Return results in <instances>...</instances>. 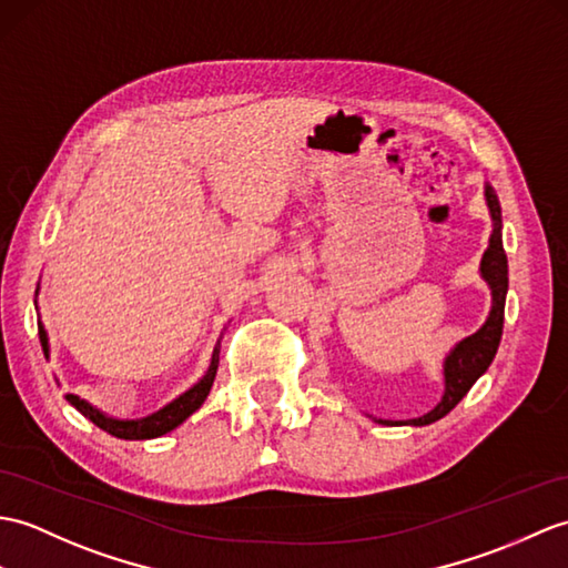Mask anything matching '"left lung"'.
Wrapping results in <instances>:
<instances>
[{
	"label": "left lung",
	"instance_id": "obj_1",
	"mask_svg": "<svg viewBox=\"0 0 568 568\" xmlns=\"http://www.w3.org/2000/svg\"><path fill=\"white\" fill-rule=\"evenodd\" d=\"M486 195V205H489V213L494 220V232L489 246L481 256V278L486 285L491 287V312L486 316V322L477 334H471L467 338L459 341V344L447 353L445 365H443V375H445V392L438 406L430 408L428 414L418 416V418H408V420H382L377 418V424L385 426H428L433 420L443 418L445 414H450L453 408L463 402L465 394L471 389L474 382H477L494 361V355L500 344V334H504V310H506V293H508V258L504 252V240H500V205L494 189L486 183L484 189Z\"/></svg>",
	"mask_w": 568,
	"mask_h": 568
}]
</instances>
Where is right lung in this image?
Returning <instances> with one entry per match:
<instances>
[{
    "label": "right lung",
    "instance_id": "add662e5",
    "mask_svg": "<svg viewBox=\"0 0 568 568\" xmlns=\"http://www.w3.org/2000/svg\"><path fill=\"white\" fill-rule=\"evenodd\" d=\"M38 336H41V346L43 353L48 355V334L43 324L38 322ZM217 363H220V341L213 351V358H210V367L207 373L195 382V385L183 392L181 397H176L171 404H166L160 412H154L144 418H135V420H121V418H111L105 416L103 412H99L97 406H91L89 402L79 399L77 394H68V402L77 408L79 414L87 416L91 424L99 426L101 430L115 435V438L121 440H150V438H160V435L174 430L176 426H181L183 420H186L193 412L201 408V404L207 399L210 387H213L215 375H217Z\"/></svg>",
    "mask_w": 568,
    "mask_h": 568
}]
</instances>
